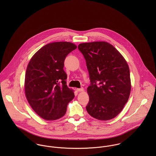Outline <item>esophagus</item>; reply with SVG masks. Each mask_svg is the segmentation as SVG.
Returning <instances> with one entry per match:
<instances>
[{
  "label": "esophagus",
  "mask_w": 156,
  "mask_h": 156,
  "mask_svg": "<svg viewBox=\"0 0 156 156\" xmlns=\"http://www.w3.org/2000/svg\"><path fill=\"white\" fill-rule=\"evenodd\" d=\"M76 90L77 92H82V91H83V88H77Z\"/></svg>",
  "instance_id": "obj_1"
}]
</instances>
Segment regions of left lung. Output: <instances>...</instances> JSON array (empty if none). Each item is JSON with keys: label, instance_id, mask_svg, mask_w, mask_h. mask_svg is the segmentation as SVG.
Here are the masks:
<instances>
[{"label": "left lung", "instance_id": "8db88e82", "mask_svg": "<svg viewBox=\"0 0 156 156\" xmlns=\"http://www.w3.org/2000/svg\"><path fill=\"white\" fill-rule=\"evenodd\" d=\"M78 48L86 60L90 82L87 88V111L98 120L114 118L123 109L130 94V69L126 61L107 42L82 43Z\"/></svg>", "mask_w": 156, "mask_h": 156}]
</instances>
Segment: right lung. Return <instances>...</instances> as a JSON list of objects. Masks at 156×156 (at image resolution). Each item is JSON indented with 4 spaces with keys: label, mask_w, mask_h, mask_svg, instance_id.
Listing matches in <instances>:
<instances>
[{
    "label": "right lung",
    "mask_w": 156,
    "mask_h": 156,
    "mask_svg": "<svg viewBox=\"0 0 156 156\" xmlns=\"http://www.w3.org/2000/svg\"><path fill=\"white\" fill-rule=\"evenodd\" d=\"M77 46L69 42H55L40 48L31 58L25 75V94L33 110L45 120L62 117L74 97L68 88L64 70L67 55Z\"/></svg>",
    "instance_id": "add662e5"
}]
</instances>
